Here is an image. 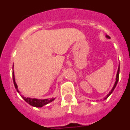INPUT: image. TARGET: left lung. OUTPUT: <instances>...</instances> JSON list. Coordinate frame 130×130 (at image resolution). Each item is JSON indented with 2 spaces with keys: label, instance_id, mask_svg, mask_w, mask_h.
<instances>
[{
  "label": "left lung",
  "instance_id": "obj_1",
  "mask_svg": "<svg viewBox=\"0 0 130 130\" xmlns=\"http://www.w3.org/2000/svg\"><path fill=\"white\" fill-rule=\"evenodd\" d=\"M106 37L107 38H110V37H109V36H106ZM119 72H120V65H119V68H118V71H117V77H116V81H115V85H114V87H112V90H111V91L109 93V94H107V97L104 98V100L107 99V98L109 97V95L111 94V93L112 92V91L114 90L116 86H117V83H118V81H119Z\"/></svg>",
  "mask_w": 130,
  "mask_h": 130
}]
</instances>
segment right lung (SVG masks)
I'll list each match as a JSON object with an SVG mask.
<instances>
[{
	"label": "right lung",
	"instance_id": "right-lung-1",
	"mask_svg": "<svg viewBox=\"0 0 130 130\" xmlns=\"http://www.w3.org/2000/svg\"><path fill=\"white\" fill-rule=\"evenodd\" d=\"M13 83H14L15 87L17 91H18V92H19L18 91V85H17L15 81L13 72ZM23 99L25 100V102H27L28 104H30V105H32V106L33 107H42V106L49 104V103H50V102H51L52 101H53L54 100H55V98H52V99H50V100H48V99L38 100V99H36V98H25V97H23Z\"/></svg>",
	"mask_w": 130,
	"mask_h": 130
}]
</instances>
